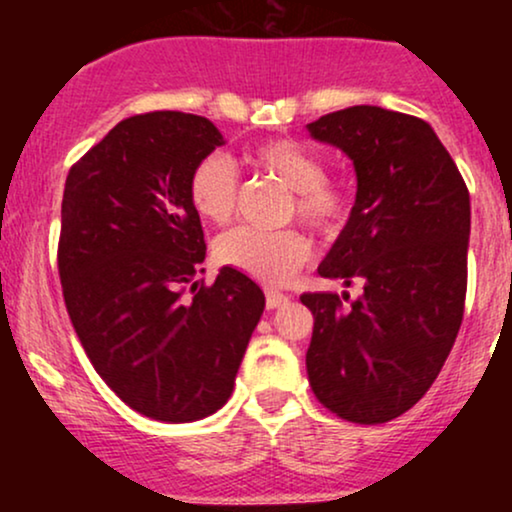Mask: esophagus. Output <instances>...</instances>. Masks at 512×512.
I'll return each mask as SVG.
<instances>
[{"label": "esophagus", "mask_w": 512, "mask_h": 512, "mask_svg": "<svg viewBox=\"0 0 512 512\" xmlns=\"http://www.w3.org/2000/svg\"><path fill=\"white\" fill-rule=\"evenodd\" d=\"M289 303V296L286 293H279L274 289H267V308L274 310V308H281V305Z\"/></svg>", "instance_id": "34e87169"}]
</instances>
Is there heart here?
<instances>
[{
  "label": "heart",
  "instance_id": "obj_1",
  "mask_svg": "<svg viewBox=\"0 0 512 512\" xmlns=\"http://www.w3.org/2000/svg\"><path fill=\"white\" fill-rule=\"evenodd\" d=\"M248 158L293 190L291 211L317 231H334L344 219V190L325 178V163L308 146L293 139H272L257 144ZM187 190L192 207L204 221L226 223L236 211V166L221 154L202 158L192 170ZM310 252V238L298 228L260 231L238 226L216 240V260L264 284H286L308 262Z\"/></svg>",
  "mask_w": 512,
  "mask_h": 512
}]
</instances>
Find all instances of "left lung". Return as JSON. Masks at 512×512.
Masks as SVG:
<instances>
[{"instance_id":"1","label":"left lung","mask_w":512,"mask_h":512,"mask_svg":"<svg viewBox=\"0 0 512 512\" xmlns=\"http://www.w3.org/2000/svg\"><path fill=\"white\" fill-rule=\"evenodd\" d=\"M354 163L356 202L317 274L363 284L303 293L315 317L305 368L315 397L354 424H385L438 378L462 325L472 211L460 170L428 122L354 105L308 125Z\"/></svg>"}]
</instances>
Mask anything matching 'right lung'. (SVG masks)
<instances>
[{"label":"right lung","mask_w":512,"mask_h":512,"mask_svg":"<svg viewBox=\"0 0 512 512\" xmlns=\"http://www.w3.org/2000/svg\"><path fill=\"white\" fill-rule=\"evenodd\" d=\"M223 144L207 117L134 115L64 182L57 262L76 337L127 407L168 424L228 402L264 310L260 286L233 267L196 289L207 243L187 185Z\"/></svg>","instance_id":"add662e5"}]
</instances>
